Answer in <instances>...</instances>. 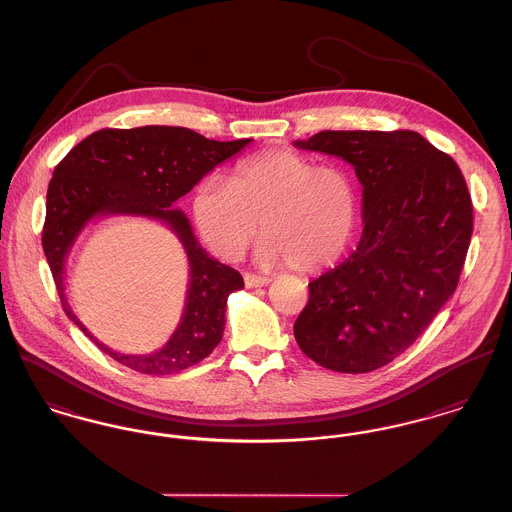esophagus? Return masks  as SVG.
Wrapping results in <instances>:
<instances>
[{
	"mask_svg": "<svg viewBox=\"0 0 512 512\" xmlns=\"http://www.w3.org/2000/svg\"><path fill=\"white\" fill-rule=\"evenodd\" d=\"M244 283H246V287H266L270 283V277L256 275V273H244Z\"/></svg>",
	"mask_w": 512,
	"mask_h": 512,
	"instance_id": "obj_1",
	"label": "esophagus"
}]
</instances>
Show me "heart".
Instances as JSON below:
<instances>
[{
    "label": "heart",
    "mask_w": 512,
    "mask_h": 512,
    "mask_svg": "<svg viewBox=\"0 0 512 512\" xmlns=\"http://www.w3.org/2000/svg\"><path fill=\"white\" fill-rule=\"evenodd\" d=\"M357 217L355 184L334 165L273 149L239 163L229 184L204 180L192 198V219L205 244L237 260L250 242L264 264L318 272L334 264L351 239Z\"/></svg>",
    "instance_id": "b5f03b06"
}]
</instances>
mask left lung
<instances>
[{
    "label": "left lung",
    "instance_id": "obj_1",
    "mask_svg": "<svg viewBox=\"0 0 512 512\" xmlns=\"http://www.w3.org/2000/svg\"><path fill=\"white\" fill-rule=\"evenodd\" d=\"M295 147L355 169L365 223L357 250L308 283L295 340L330 371L371 373L425 332L458 285L474 231L466 180L409 130H326Z\"/></svg>",
    "mask_w": 512,
    "mask_h": 512
}]
</instances>
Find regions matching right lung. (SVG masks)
<instances>
[{
    "instance_id": "right-lung-1",
    "label": "right lung",
    "mask_w": 512,
    "mask_h": 512,
    "mask_svg": "<svg viewBox=\"0 0 512 512\" xmlns=\"http://www.w3.org/2000/svg\"><path fill=\"white\" fill-rule=\"evenodd\" d=\"M250 141H215L178 126L104 128L77 143L54 169L46 194L42 248L62 307L89 340L124 367L143 375H172L200 363L223 338L227 299L244 287L242 275L211 258L188 217L172 205ZM108 214L165 222L189 256L191 281L183 318L172 340L149 356H126L106 348L72 314L63 293L72 242L87 222Z\"/></svg>"
}]
</instances>
